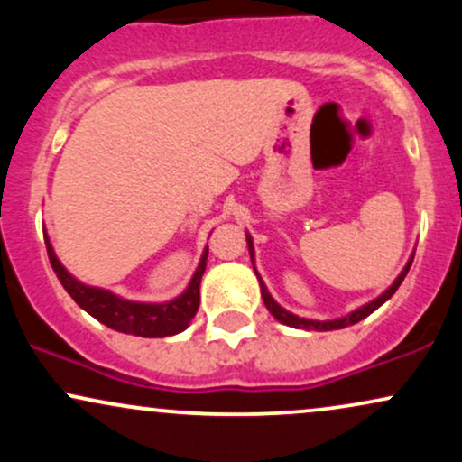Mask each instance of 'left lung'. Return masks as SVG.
Here are the masks:
<instances>
[{
	"label": "left lung",
	"instance_id": "8db88e82",
	"mask_svg": "<svg viewBox=\"0 0 462 462\" xmlns=\"http://www.w3.org/2000/svg\"><path fill=\"white\" fill-rule=\"evenodd\" d=\"M247 247H249V258H252V264H254V243H252V236H249V235H247ZM411 264H412V256H411V261L406 263L404 272H402L400 275H397V278H395V282L391 284L389 289H386L384 293L380 295V298L371 300L369 304L360 306V309L352 310V312H349V315H346V317H338V319H332V321L304 319V317H298V315H293V312L284 310L282 306H280L278 301H275V300L272 298V295H269L267 286H264L263 278H261V273L256 272V267H254V273H256L258 282H261V293H263V301H264V306H267V310L272 312V315L275 317V319H278L280 323H284V326H291V328H300V330H317V332H326V330H341V328L354 326V323H358L360 319H365V317H369L371 312H374L375 309H380V306H383L384 301L389 300L391 295L395 293V291H397V286L402 284V280L406 278V273H408V269H411Z\"/></svg>",
	"mask_w": 462,
	"mask_h": 462
}]
</instances>
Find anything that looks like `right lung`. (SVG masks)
I'll return each mask as SVG.
<instances>
[{"label": "right lung", "instance_id": "add662e5", "mask_svg": "<svg viewBox=\"0 0 462 462\" xmlns=\"http://www.w3.org/2000/svg\"><path fill=\"white\" fill-rule=\"evenodd\" d=\"M45 245L51 267H54L58 280L65 286V291L71 295L73 301H76L79 309H84L88 315L95 317L97 321H102L104 326L113 328L116 332L134 334V337L145 338L171 337V334L187 330L190 319H193L195 312H198L199 282L201 275L206 272L208 247L201 254L198 269H195L193 278H190L187 291H184L182 295H178V298L171 301H162V304H143V301L124 300L119 298V295L110 293V291L97 289V286L82 284L62 267L60 261H58L50 238H45Z\"/></svg>", "mask_w": 462, "mask_h": 462}]
</instances>
